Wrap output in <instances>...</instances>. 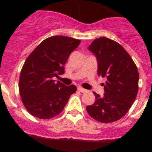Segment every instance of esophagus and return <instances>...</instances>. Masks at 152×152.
<instances>
[{"label":"esophagus","mask_w":152,"mask_h":152,"mask_svg":"<svg viewBox=\"0 0 152 152\" xmlns=\"http://www.w3.org/2000/svg\"><path fill=\"white\" fill-rule=\"evenodd\" d=\"M77 89H78V91L81 93H87L88 91V90L84 89V88H83L82 87H78V88H77Z\"/></svg>","instance_id":"obj_1"}]
</instances>
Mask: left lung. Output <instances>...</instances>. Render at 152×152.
Segmentation results:
<instances>
[{"instance_id":"left-lung-1","label":"left lung","mask_w":152,"mask_h":152,"mask_svg":"<svg viewBox=\"0 0 152 152\" xmlns=\"http://www.w3.org/2000/svg\"><path fill=\"white\" fill-rule=\"evenodd\" d=\"M88 49L95 55L97 74L107 78L102 96L94 92L96 100L87 107L92 118L100 123L117 121L128 112L136 98L139 75L128 52L120 44L107 37L93 41Z\"/></svg>"}]
</instances>
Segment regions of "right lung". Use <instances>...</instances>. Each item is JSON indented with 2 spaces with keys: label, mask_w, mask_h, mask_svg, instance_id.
Returning a JSON list of instances; mask_svg holds the SVG:
<instances>
[{
  "label": "right lung",
  "mask_w": 152,
  "mask_h": 152,
  "mask_svg": "<svg viewBox=\"0 0 152 152\" xmlns=\"http://www.w3.org/2000/svg\"><path fill=\"white\" fill-rule=\"evenodd\" d=\"M79 39L62 36L45 39L31 52L21 70L19 91L26 110L39 119L53 118L63 110L75 85L66 86L52 77L64 73V65Z\"/></svg>",
  "instance_id": "add662e5"
}]
</instances>
